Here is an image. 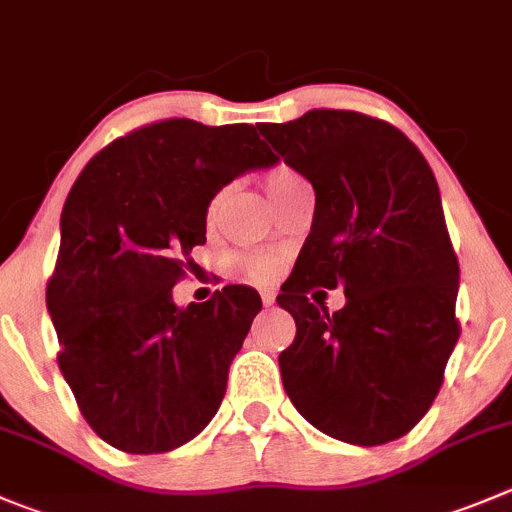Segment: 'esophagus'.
<instances>
[{
	"mask_svg": "<svg viewBox=\"0 0 512 512\" xmlns=\"http://www.w3.org/2000/svg\"><path fill=\"white\" fill-rule=\"evenodd\" d=\"M261 301H264V306H271L276 301L274 291H261Z\"/></svg>",
	"mask_w": 512,
	"mask_h": 512,
	"instance_id": "34e87169",
	"label": "esophagus"
}]
</instances>
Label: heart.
<instances>
[{
  "label": "heart",
  "mask_w": 512,
  "mask_h": 512,
  "mask_svg": "<svg viewBox=\"0 0 512 512\" xmlns=\"http://www.w3.org/2000/svg\"><path fill=\"white\" fill-rule=\"evenodd\" d=\"M301 183H304L301 175L296 173V170H291L289 165H276V168H271L269 173H266V191H269L271 201H274L276 206H279L296 186H301ZM223 201H226V191H218L216 196L211 198L206 213L208 223H216ZM241 271L253 281H269L271 276L276 274V261L269 259V256H246V259H241Z\"/></svg>",
  "instance_id": "heart-1"
}]
</instances>
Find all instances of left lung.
Here are the masks:
<instances>
[{"mask_svg":"<svg viewBox=\"0 0 512 512\" xmlns=\"http://www.w3.org/2000/svg\"><path fill=\"white\" fill-rule=\"evenodd\" d=\"M259 130L316 193L311 233L276 296L296 321L279 354L286 394L334 440H397L435 402L460 337V266L432 168L405 133L354 110ZM316 285H339L348 304L334 315L311 305Z\"/></svg>","mask_w":512,"mask_h":512,"instance_id":"1","label":"left lung"}]
</instances>
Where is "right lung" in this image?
Segmentation results:
<instances>
[{"instance_id":"obj_1","label":"right lung","mask_w":512,"mask_h":512,"mask_svg":"<svg viewBox=\"0 0 512 512\" xmlns=\"http://www.w3.org/2000/svg\"><path fill=\"white\" fill-rule=\"evenodd\" d=\"M276 160L253 125L170 118L113 140L77 175L47 311L62 377L107 445L133 455L175 450L221 407L261 296L223 286L178 309L173 286L193 246L206 243L211 198Z\"/></svg>"}]
</instances>
